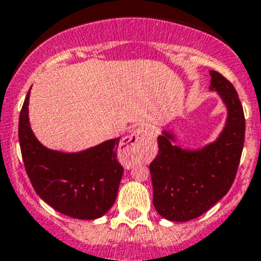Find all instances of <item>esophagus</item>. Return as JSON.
I'll list each match as a JSON object with an SVG mask.
<instances>
[{
	"instance_id": "34e87169",
	"label": "esophagus",
	"mask_w": 261,
	"mask_h": 261,
	"mask_svg": "<svg viewBox=\"0 0 261 261\" xmlns=\"http://www.w3.org/2000/svg\"><path fill=\"white\" fill-rule=\"evenodd\" d=\"M153 139H154V135H153V133L149 128L139 127L131 135H128L125 142L121 144V152H122L125 157H127V155L135 153V150L140 149L144 145L150 144Z\"/></svg>"
}]
</instances>
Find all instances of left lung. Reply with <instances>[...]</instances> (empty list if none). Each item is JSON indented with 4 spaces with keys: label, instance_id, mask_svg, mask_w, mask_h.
<instances>
[{
    "label": "left lung",
    "instance_id": "left-lung-1",
    "mask_svg": "<svg viewBox=\"0 0 261 261\" xmlns=\"http://www.w3.org/2000/svg\"><path fill=\"white\" fill-rule=\"evenodd\" d=\"M211 90L228 108V119L218 140L199 150L171 144L165 131L157 139L158 154L150 162L153 204L162 218L188 221L210 210L232 187L245 143V114L234 86L210 70Z\"/></svg>",
    "mask_w": 261,
    "mask_h": 261
}]
</instances>
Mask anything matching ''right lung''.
Returning <instances> with one entry per match:
<instances>
[{"label": "right lung", "mask_w": 261, "mask_h": 261, "mask_svg": "<svg viewBox=\"0 0 261 261\" xmlns=\"http://www.w3.org/2000/svg\"><path fill=\"white\" fill-rule=\"evenodd\" d=\"M29 94L19 116V143L32 187L60 214L85 220L101 218L113 206L123 174L117 160L119 138L79 153L47 149L29 126Z\"/></svg>", "instance_id": "1"}]
</instances>
